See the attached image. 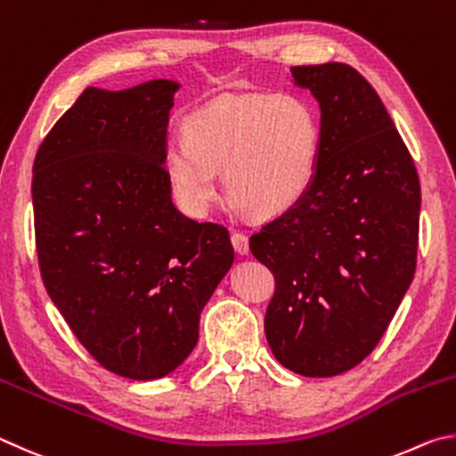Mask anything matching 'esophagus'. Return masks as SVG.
Wrapping results in <instances>:
<instances>
[{"label":"esophagus","instance_id":"34e87169","mask_svg":"<svg viewBox=\"0 0 456 456\" xmlns=\"http://www.w3.org/2000/svg\"><path fill=\"white\" fill-rule=\"evenodd\" d=\"M230 240H232V246L234 250L240 254V256H246V254L250 252V244H248V236H244L240 232H234L232 236H230Z\"/></svg>","mask_w":456,"mask_h":456}]
</instances>
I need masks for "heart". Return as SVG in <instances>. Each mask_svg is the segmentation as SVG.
<instances>
[{
    "label": "heart",
    "instance_id": "b5f03b06",
    "mask_svg": "<svg viewBox=\"0 0 456 456\" xmlns=\"http://www.w3.org/2000/svg\"><path fill=\"white\" fill-rule=\"evenodd\" d=\"M321 118L300 94L224 95L183 122L164 164L178 202L202 216L224 183L244 208L274 216L292 208L314 180Z\"/></svg>",
    "mask_w": 456,
    "mask_h": 456
}]
</instances>
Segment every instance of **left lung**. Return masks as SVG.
<instances>
[{"instance_id":"1","label":"left lung","mask_w":456,"mask_h":456,"mask_svg":"<svg viewBox=\"0 0 456 456\" xmlns=\"http://www.w3.org/2000/svg\"><path fill=\"white\" fill-rule=\"evenodd\" d=\"M321 106V154L305 196L250 238L274 273L265 330L276 361L337 377L379 345L417 266L420 182L374 87L346 63L290 68Z\"/></svg>"}]
</instances>
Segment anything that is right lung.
Segmentation results:
<instances>
[{
  "label": "right lung",
  "mask_w": 456,
  "mask_h": 456,
  "mask_svg": "<svg viewBox=\"0 0 456 456\" xmlns=\"http://www.w3.org/2000/svg\"><path fill=\"white\" fill-rule=\"evenodd\" d=\"M180 84L86 87L34 162L45 290L103 369L167 377L194 350L200 314L234 262L228 230L172 202L164 154Z\"/></svg>",
  "instance_id": "obj_1"
}]
</instances>
